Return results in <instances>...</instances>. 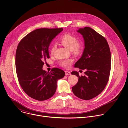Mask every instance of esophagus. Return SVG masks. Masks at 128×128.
<instances>
[{"label": "esophagus", "mask_w": 128, "mask_h": 128, "mask_svg": "<svg viewBox=\"0 0 128 128\" xmlns=\"http://www.w3.org/2000/svg\"><path fill=\"white\" fill-rule=\"evenodd\" d=\"M65 75L66 76H69V75H70V72L69 71H65Z\"/></svg>", "instance_id": "esophagus-1"}]
</instances>
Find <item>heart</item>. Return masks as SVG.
I'll return each instance as SVG.
<instances>
[{"instance_id": "1", "label": "heart", "mask_w": 128, "mask_h": 128, "mask_svg": "<svg viewBox=\"0 0 128 128\" xmlns=\"http://www.w3.org/2000/svg\"><path fill=\"white\" fill-rule=\"evenodd\" d=\"M60 42L64 46L76 54H80L82 50V44L78 42V38L75 36L69 33H66L63 35L60 38ZM56 49V45L52 44L50 48V52L52 54ZM73 62L71 59L62 60L59 62V65L65 68H68L70 67Z\"/></svg>"}]
</instances>
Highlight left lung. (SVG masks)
Masks as SVG:
<instances>
[{"label":"left lung","mask_w":128,"mask_h":128,"mask_svg":"<svg viewBox=\"0 0 128 128\" xmlns=\"http://www.w3.org/2000/svg\"><path fill=\"white\" fill-rule=\"evenodd\" d=\"M78 32L83 36L85 48L74 67L86 71L85 75L81 76L77 71L71 72L78 78V83L72 90L78 98L88 100L99 95L108 82L111 53L106 40L94 29L85 27L79 29Z\"/></svg>","instance_id":"obj_1"}]
</instances>
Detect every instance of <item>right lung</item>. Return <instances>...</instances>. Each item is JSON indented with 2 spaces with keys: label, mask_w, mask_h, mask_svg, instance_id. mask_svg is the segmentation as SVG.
I'll use <instances>...</instances> for the list:
<instances>
[{
  "label": "right lung",
  "mask_w": 128,
  "mask_h": 128,
  "mask_svg": "<svg viewBox=\"0 0 128 128\" xmlns=\"http://www.w3.org/2000/svg\"><path fill=\"white\" fill-rule=\"evenodd\" d=\"M63 28H40L28 34L18 44L16 69L19 84L25 93L38 101L46 100L56 92L57 82L65 76L63 70L54 68L52 72L42 69L50 58L48 47Z\"/></svg>",
  "instance_id": "right-lung-1"
}]
</instances>
